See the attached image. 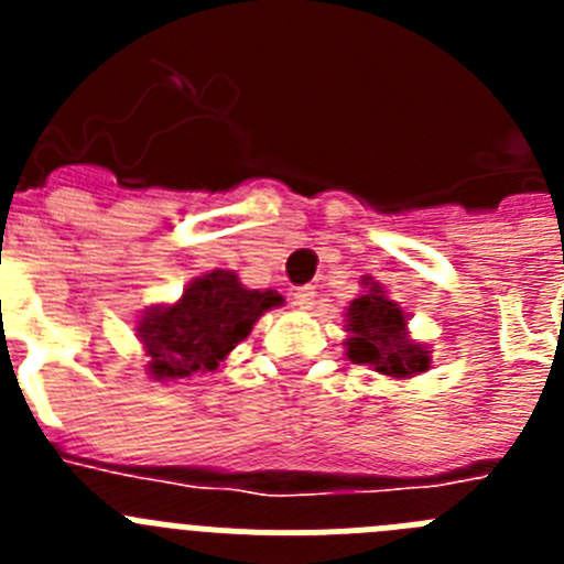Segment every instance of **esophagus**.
Instances as JSON below:
<instances>
[{
	"label": "esophagus",
	"instance_id": "1",
	"mask_svg": "<svg viewBox=\"0 0 564 564\" xmlns=\"http://www.w3.org/2000/svg\"><path fill=\"white\" fill-rule=\"evenodd\" d=\"M293 305L299 307V311H311L313 305H316V288L313 285H302L296 293H293Z\"/></svg>",
	"mask_w": 564,
	"mask_h": 564
}]
</instances>
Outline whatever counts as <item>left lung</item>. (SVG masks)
<instances>
[{
	"label": "left lung",
	"mask_w": 564,
	"mask_h": 564,
	"mask_svg": "<svg viewBox=\"0 0 564 564\" xmlns=\"http://www.w3.org/2000/svg\"><path fill=\"white\" fill-rule=\"evenodd\" d=\"M364 285H370V291L352 299L347 307V358L352 364H370L376 372L398 381L430 370L432 350L406 336V313L401 305L392 302L378 282Z\"/></svg>",
	"instance_id": "8db88e82"
}]
</instances>
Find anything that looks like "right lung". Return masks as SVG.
I'll return each mask as SVG.
<instances>
[{"instance_id": "add662e5", "label": "right lung", "mask_w": 564, "mask_h": 564, "mask_svg": "<svg viewBox=\"0 0 564 564\" xmlns=\"http://www.w3.org/2000/svg\"><path fill=\"white\" fill-rule=\"evenodd\" d=\"M282 305L276 291H248L234 271L188 282L174 305H154L138 322L154 381H188L214 372L248 338L257 318Z\"/></svg>"}]
</instances>
